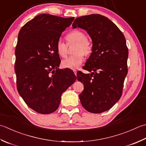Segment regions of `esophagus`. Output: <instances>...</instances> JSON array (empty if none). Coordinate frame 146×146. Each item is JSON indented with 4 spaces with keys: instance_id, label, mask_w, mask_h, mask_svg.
<instances>
[{
    "instance_id": "34e87169",
    "label": "esophagus",
    "mask_w": 146,
    "mask_h": 146,
    "mask_svg": "<svg viewBox=\"0 0 146 146\" xmlns=\"http://www.w3.org/2000/svg\"><path fill=\"white\" fill-rule=\"evenodd\" d=\"M73 72L75 73V75H76V73H77V70H73Z\"/></svg>"
}]
</instances>
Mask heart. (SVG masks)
Returning <instances> with one entry per match:
<instances>
[{
  "label": "heart",
  "mask_w": 146,
  "mask_h": 146,
  "mask_svg": "<svg viewBox=\"0 0 146 146\" xmlns=\"http://www.w3.org/2000/svg\"><path fill=\"white\" fill-rule=\"evenodd\" d=\"M68 44L76 43L74 50L75 54L70 56L62 61V66L65 68H69L75 70L82 64L84 59V55L89 54L92 49V45L90 42L86 38L85 33L80 30H74L71 31L66 35ZM57 51L60 56L64 58L66 56L68 52V45L61 40L57 43Z\"/></svg>",
  "instance_id": "obj_1"
}]
</instances>
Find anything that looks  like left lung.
I'll use <instances>...</instances> for the list:
<instances>
[{"label":"left lung","mask_w":146,"mask_h":146,"mask_svg":"<svg viewBox=\"0 0 146 146\" xmlns=\"http://www.w3.org/2000/svg\"><path fill=\"white\" fill-rule=\"evenodd\" d=\"M72 27L86 30L92 40V53L83 66L90 74L77 72V80L84 84L81 104L90 113L104 112L122 95L128 73L126 40L117 26L101 14L77 18Z\"/></svg>","instance_id":"obj_1"}]
</instances>
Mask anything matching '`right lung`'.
I'll return each mask as SVG.
<instances>
[{
	"mask_svg": "<svg viewBox=\"0 0 146 146\" xmlns=\"http://www.w3.org/2000/svg\"><path fill=\"white\" fill-rule=\"evenodd\" d=\"M74 18L42 14L20 30L14 70L18 93L31 109L50 114L58 109L61 94L76 80L73 71L59 69L56 45Z\"/></svg>",
	"mask_w": 146,
	"mask_h": 146,
	"instance_id": "obj_1",
	"label": "right lung"
}]
</instances>
